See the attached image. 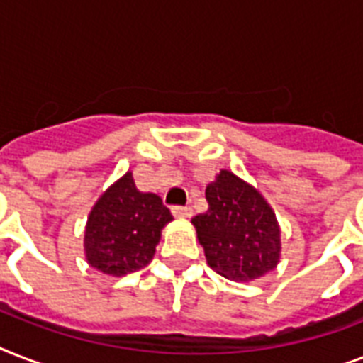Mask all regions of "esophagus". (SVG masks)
Returning <instances> with one entry per match:
<instances>
[{
    "label": "esophagus",
    "instance_id": "34e87169",
    "mask_svg": "<svg viewBox=\"0 0 363 363\" xmlns=\"http://www.w3.org/2000/svg\"><path fill=\"white\" fill-rule=\"evenodd\" d=\"M171 213H173V216H177V218H190L192 216V207L190 205H175V207H171Z\"/></svg>",
    "mask_w": 363,
    "mask_h": 363
}]
</instances>
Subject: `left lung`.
I'll return each mask as SVG.
<instances>
[{"instance_id": "1", "label": "left lung", "mask_w": 363, "mask_h": 363, "mask_svg": "<svg viewBox=\"0 0 363 363\" xmlns=\"http://www.w3.org/2000/svg\"><path fill=\"white\" fill-rule=\"evenodd\" d=\"M209 209L192 218L207 264L232 281H252L279 262L281 232L275 215L252 186L220 171L205 190Z\"/></svg>"}]
</instances>
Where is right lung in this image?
Segmentation results:
<instances>
[{"instance_id":"1","label":"right lung","mask_w":363,"mask_h":363,"mask_svg":"<svg viewBox=\"0 0 363 363\" xmlns=\"http://www.w3.org/2000/svg\"><path fill=\"white\" fill-rule=\"evenodd\" d=\"M173 220L156 194L135 188L125 173L94 205L88 216L84 248L88 264L107 275H128L152 259L160 232Z\"/></svg>"}]
</instances>
